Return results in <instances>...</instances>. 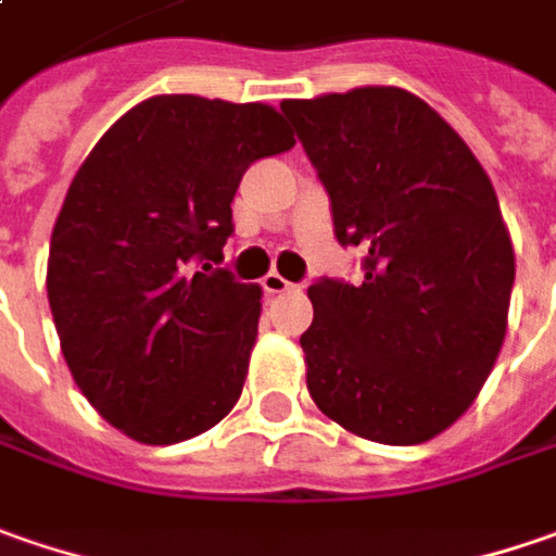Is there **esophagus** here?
<instances>
[{
    "label": "esophagus",
    "instance_id": "esophagus-1",
    "mask_svg": "<svg viewBox=\"0 0 556 556\" xmlns=\"http://www.w3.org/2000/svg\"><path fill=\"white\" fill-rule=\"evenodd\" d=\"M261 289L267 292V295H282V292H289L292 289V282L286 277H279L277 270H270L267 277L261 279Z\"/></svg>",
    "mask_w": 556,
    "mask_h": 556
}]
</instances>
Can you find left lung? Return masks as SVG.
I'll return each mask as SVG.
<instances>
[{
  "instance_id": "obj_1",
  "label": "left lung",
  "mask_w": 556,
  "mask_h": 556,
  "mask_svg": "<svg viewBox=\"0 0 556 556\" xmlns=\"http://www.w3.org/2000/svg\"><path fill=\"white\" fill-rule=\"evenodd\" d=\"M364 279L320 277L302 332L307 392L329 420L420 445L457 420L507 332L514 245L489 174L414 92L361 86L286 99Z\"/></svg>"
}]
</instances>
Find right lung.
Masks as SVG:
<instances>
[{
    "label": "right lung",
    "instance_id": "obj_1",
    "mask_svg": "<svg viewBox=\"0 0 556 556\" xmlns=\"http://www.w3.org/2000/svg\"><path fill=\"white\" fill-rule=\"evenodd\" d=\"M295 139L277 109L139 102L86 155L49 245V307L86 401L142 445L224 420L242 395L261 289L232 279V195Z\"/></svg>",
    "mask_w": 556,
    "mask_h": 556
}]
</instances>
